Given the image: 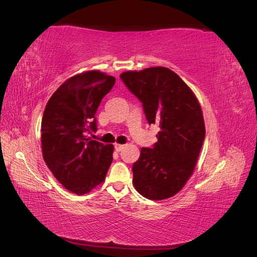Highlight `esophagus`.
Listing matches in <instances>:
<instances>
[{"instance_id":"1","label":"esophagus","mask_w":257,"mask_h":257,"mask_svg":"<svg viewBox=\"0 0 257 257\" xmlns=\"http://www.w3.org/2000/svg\"><path fill=\"white\" fill-rule=\"evenodd\" d=\"M124 148V145H120V144H114V149H115V151H118V152H120L122 149Z\"/></svg>"}]
</instances>
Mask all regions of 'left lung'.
I'll return each instance as SVG.
<instances>
[{
	"label": "left lung",
	"mask_w": 257,
	"mask_h": 257,
	"mask_svg": "<svg viewBox=\"0 0 257 257\" xmlns=\"http://www.w3.org/2000/svg\"><path fill=\"white\" fill-rule=\"evenodd\" d=\"M120 78L143 103L149 124L160 126L158 143L142 148L133 164V184L148 199L172 197L192 176L204 143L200 105L189 85L167 67L124 72Z\"/></svg>",
	"instance_id": "8db88e82"
}]
</instances>
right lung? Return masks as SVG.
<instances>
[{
  "label": "right lung",
  "instance_id": "right-lung-1",
  "mask_svg": "<svg viewBox=\"0 0 257 257\" xmlns=\"http://www.w3.org/2000/svg\"><path fill=\"white\" fill-rule=\"evenodd\" d=\"M115 82L98 71L75 75L62 83L42 119L43 158L57 180L78 195L103 183L112 162V145L92 141L95 112Z\"/></svg>",
  "mask_w": 257,
  "mask_h": 257
}]
</instances>
